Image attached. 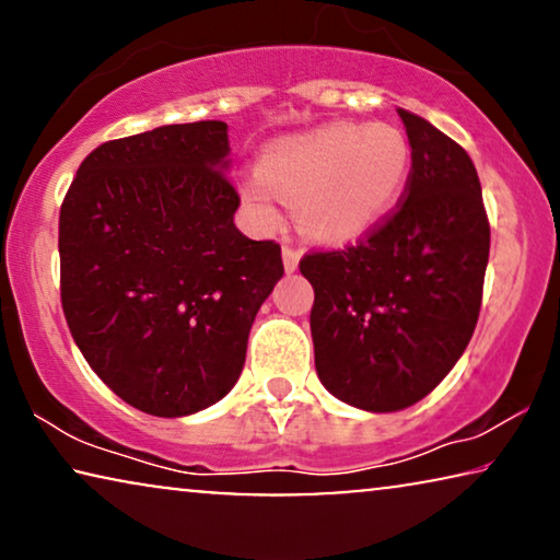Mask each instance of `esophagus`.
Instances as JSON below:
<instances>
[{"instance_id": "esophagus-1", "label": "esophagus", "mask_w": 560, "mask_h": 560, "mask_svg": "<svg viewBox=\"0 0 560 560\" xmlns=\"http://www.w3.org/2000/svg\"><path fill=\"white\" fill-rule=\"evenodd\" d=\"M282 265H285V272H295L301 265V249L282 247Z\"/></svg>"}]
</instances>
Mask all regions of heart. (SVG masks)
<instances>
[{
    "label": "heart",
    "mask_w": 560,
    "mask_h": 560,
    "mask_svg": "<svg viewBox=\"0 0 560 560\" xmlns=\"http://www.w3.org/2000/svg\"><path fill=\"white\" fill-rule=\"evenodd\" d=\"M410 142L385 121H334L267 148L262 171L240 180L242 201L262 226L295 206L303 234L324 244L362 240L389 217L410 175Z\"/></svg>",
    "instance_id": "b5f03b06"
}]
</instances>
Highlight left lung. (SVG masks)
<instances>
[{"mask_svg": "<svg viewBox=\"0 0 560 560\" xmlns=\"http://www.w3.org/2000/svg\"><path fill=\"white\" fill-rule=\"evenodd\" d=\"M405 201L362 244L316 252L311 336L320 385L351 408L395 412L431 393L477 326L489 221L464 148L408 109Z\"/></svg>", "mask_w": 560, "mask_h": 560, "instance_id": "left-lung-1", "label": "left lung"}]
</instances>
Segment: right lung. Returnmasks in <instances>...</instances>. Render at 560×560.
Instances as JSON below:
<instances>
[{
	"label": "right lung",
	"instance_id": "add662e5",
	"mask_svg": "<svg viewBox=\"0 0 560 560\" xmlns=\"http://www.w3.org/2000/svg\"><path fill=\"white\" fill-rule=\"evenodd\" d=\"M226 121L165 125L98 144L60 206V301L112 393L158 418L229 395L280 244L234 224Z\"/></svg>",
	"mask_w": 560,
	"mask_h": 560
}]
</instances>
